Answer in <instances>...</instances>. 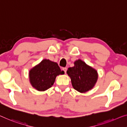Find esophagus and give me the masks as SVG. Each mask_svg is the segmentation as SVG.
Wrapping results in <instances>:
<instances>
[{
	"label": "esophagus",
	"instance_id": "obj_1",
	"mask_svg": "<svg viewBox=\"0 0 127 127\" xmlns=\"http://www.w3.org/2000/svg\"><path fill=\"white\" fill-rule=\"evenodd\" d=\"M67 68L66 67H64V68H62V70H63V71L64 72H65V73H66V72H67Z\"/></svg>",
	"mask_w": 127,
	"mask_h": 127
}]
</instances>
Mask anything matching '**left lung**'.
Masks as SVG:
<instances>
[{"label":"left lung","instance_id":"8db88e82","mask_svg":"<svg viewBox=\"0 0 127 127\" xmlns=\"http://www.w3.org/2000/svg\"><path fill=\"white\" fill-rule=\"evenodd\" d=\"M74 64L67 71L73 88L82 93L91 90L97 81V71L81 60H76Z\"/></svg>","mask_w":127,"mask_h":127}]
</instances>
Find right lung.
Returning <instances> with one entry per match:
<instances>
[{"mask_svg": "<svg viewBox=\"0 0 127 127\" xmlns=\"http://www.w3.org/2000/svg\"><path fill=\"white\" fill-rule=\"evenodd\" d=\"M64 73L57 63L44 59L30 71V83L37 90L43 91L51 87L58 75Z\"/></svg>", "mask_w": 127, "mask_h": 127, "instance_id": "1", "label": "right lung"}]
</instances>
